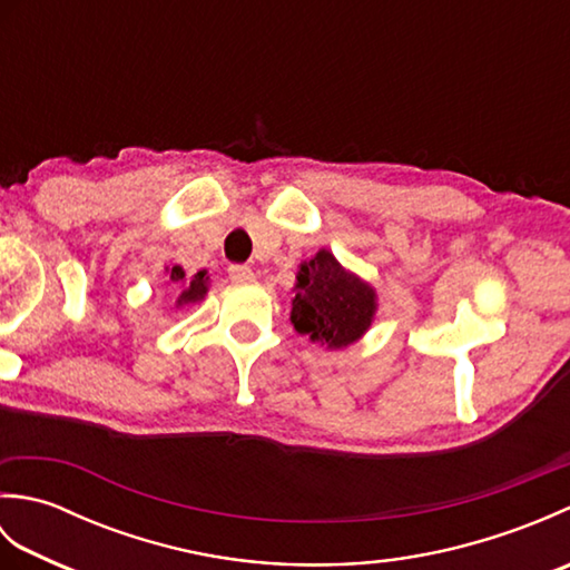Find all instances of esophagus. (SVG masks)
<instances>
[{"label": "esophagus", "mask_w": 570, "mask_h": 570, "mask_svg": "<svg viewBox=\"0 0 570 570\" xmlns=\"http://www.w3.org/2000/svg\"><path fill=\"white\" fill-rule=\"evenodd\" d=\"M227 274H229V278H233V282H239V284L242 282H249V278L254 276L247 264H229Z\"/></svg>", "instance_id": "34e87169"}]
</instances>
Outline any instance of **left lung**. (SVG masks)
<instances>
[{
  "instance_id": "8db88e82",
  "label": "left lung",
  "mask_w": 570,
  "mask_h": 570,
  "mask_svg": "<svg viewBox=\"0 0 570 570\" xmlns=\"http://www.w3.org/2000/svg\"><path fill=\"white\" fill-rule=\"evenodd\" d=\"M374 311V288L343 269L328 249L316 252V257L301 264L292 301L296 333L308 335L313 343L341 350L367 333Z\"/></svg>"
}]
</instances>
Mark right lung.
Masks as SVG:
<instances>
[{
	"label": "right lung",
	"mask_w": 570,
	"mask_h": 570,
	"mask_svg": "<svg viewBox=\"0 0 570 570\" xmlns=\"http://www.w3.org/2000/svg\"><path fill=\"white\" fill-rule=\"evenodd\" d=\"M166 272H168V276H171V282L178 286L176 306L198 304V301H203L205 294H208V276H205V272L186 276V272L180 269L178 264L166 266Z\"/></svg>",
	"instance_id": "1"
}]
</instances>
